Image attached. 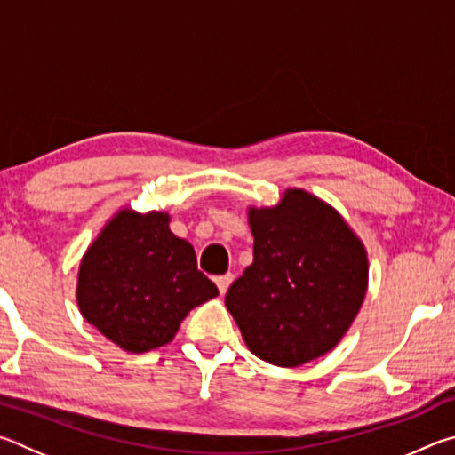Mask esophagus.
I'll list each match as a JSON object with an SVG mask.
<instances>
[{"label": "esophagus", "instance_id": "34e87169", "mask_svg": "<svg viewBox=\"0 0 455 455\" xmlns=\"http://www.w3.org/2000/svg\"><path fill=\"white\" fill-rule=\"evenodd\" d=\"M233 281H235V275L233 273H225V275L217 276V287L220 291V295H225V292L230 287V283H233Z\"/></svg>", "mask_w": 455, "mask_h": 455}]
</instances>
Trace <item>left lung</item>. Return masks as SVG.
<instances>
[{"mask_svg": "<svg viewBox=\"0 0 455 455\" xmlns=\"http://www.w3.org/2000/svg\"><path fill=\"white\" fill-rule=\"evenodd\" d=\"M252 265L225 297L243 339L267 363L297 367L333 349L367 289V255L337 211L289 190L275 209H251Z\"/></svg>", "mask_w": 455, "mask_h": 455, "instance_id": "1", "label": "left lung"}]
</instances>
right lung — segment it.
<instances>
[{
	"mask_svg": "<svg viewBox=\"0 0 455 455\" xmlns=\"http://www.w3.org/2000/svg\"><path fill=\"white\" fill-rule=\"evenodd\" d=\"M217 295V284L198 271L192 244L171 233L164 212H118L80 265L84 319L130 353L166 345L190 309Z\"/></svg>",
	"mask_w": 455,
	"mask_h": 455,
	"instance_id": "right-lung-1",
	"label": "right lung"
}]
</instances>
